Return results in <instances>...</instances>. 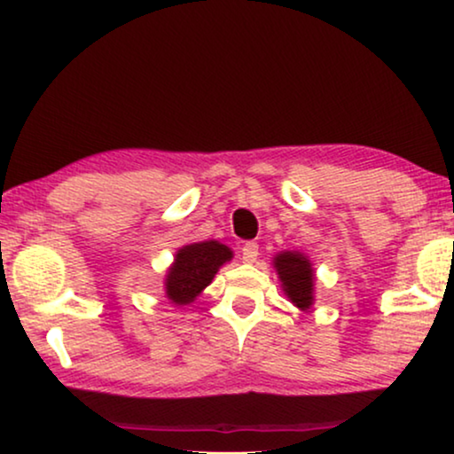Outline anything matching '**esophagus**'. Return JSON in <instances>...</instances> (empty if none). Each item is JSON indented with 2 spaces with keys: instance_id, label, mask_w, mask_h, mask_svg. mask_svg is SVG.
<instances>
[{
  "instance_id": "obj_1",
  "label": "esophagus",
  "mask_w": 454,
  "mask_h": 454,
  "mask_svg": "<svg viewBox=\"0 0 454 454\" xmlns=\"http://www.w3.org/2000/svg\"><path fill=\"white\" fill-rule=\"evenodd\" d=\"M258 258V244L256 241H246L244 246H241V260H244L246 264H252L256 262Z\"/></svg>"
}]
</instances>
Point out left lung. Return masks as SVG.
<instances>
[{
    "label": "left lung",
    "mask_w": 454,
    "mask_h": 454,
    "mask_svg": "<svg viewBox=\"0 0 454 454\" xmlns=\"http://www.w3.org/2000/svg\"><path fill=\"white\" fill-rule=\"evenodd\" d=\"M272 269L277 270L278 281H281L283 294L287 300L306 312L314 306V266L306 254L300 250H285L275 254L272 258Z\"/></svg>",
    "instance_id": "left-lung-1"
}]
</instances>
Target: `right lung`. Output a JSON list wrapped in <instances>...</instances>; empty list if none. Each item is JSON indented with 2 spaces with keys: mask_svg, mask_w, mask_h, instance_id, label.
<instances>
[{
  "mask_svg": "<svg viewBox=\"0 0 454 454\" xmlns=\"http://www.w3.org/2000/svg\"><path fill=\"white\" fill-rule=\"evenodd\" d=\"M231 247L216 239L182 246L165 272V297L173 306H190L213 283L221 266L231 262Z\"/></svg>",
  "mask_w": 454,
  "mask_h": 454,
  "instance_id": "1",
  "label": "right lung"
}]
</instances>
